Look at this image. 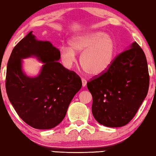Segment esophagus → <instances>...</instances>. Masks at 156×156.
Instances as JSON below:
<instances>
[{
	"instance_id": "esophagus-1",
	"label": "esophagus",
	"mask_w": 156,
	"mask_h": 156,
	"mask_svg": "<svg viewBox=\"0 0 156 156\" xmlns=\"http://www.w3.org/2000/svg\"><path fill=\"white\" fill-rule=\"evenodd\" d=\"M82 87H86L87 82V80H85V79H83V78L82 79Z\"/></svg>"
}]
</instances>
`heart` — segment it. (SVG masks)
Wrapping results in <instances>:
<instances>
[{
    "label": "heart",
    "mask_w": 156,
    "mask_h": 156,
    "mask_svg": "<svg viewBox=\"0 0 156 156\" xmlns=\"http://www.w3.org/2000/svg\"><path fill=\"white\" fill-rule=\"evenodd\" d=\"M69 45L62 47L59 57L64 67L71 69L76 60V53H81L82 69L91 76H99L109 69L116 55L114 40L101 31H90L76 35Z\"/></svg>",
    "instance_id": "heart-1"
}]
</instances>
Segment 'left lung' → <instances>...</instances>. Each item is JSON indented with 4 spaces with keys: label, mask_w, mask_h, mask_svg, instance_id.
<instances>
[{
    "label": "left lung",
    "mask_w": 156,
    "mask_h": 156,
    "mask_svg": "<svg viewBox=\"0 0 156 156\" xmlns=\"http://www.w3.org/2000/svg\"><path fill=\"white\" fill-rule=\"evenodd\" d=\"M114 60L107 71L87 82L93 98L96 121L108 127L126 125L148 94L149 74L146 57L133 42Z\"/></svg>",
    "instance_id": "1"
}]
</instances>
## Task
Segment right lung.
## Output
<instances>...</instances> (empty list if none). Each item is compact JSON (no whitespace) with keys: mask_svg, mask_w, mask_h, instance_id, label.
<instances>
[{"mask_svg":"<svg viewBox=\"0 0 156 156\" xmlns=\"http://www.w3.org/2000/svg\"><path fill=\"white\" fill-rule=\"evenodd\" d=\"M35 57L44 63L30 78L22 59ZM59 50L49 41L37 40L30 32L13 48L8 59L5 88L18 116L36 129H51L62 122L74 95L82 88L80 76L59 62Z\"/></svg>","mask_w":156,"mask_h":156,"instance_id":"obj_1","label":"right lung"}]
</instances>
